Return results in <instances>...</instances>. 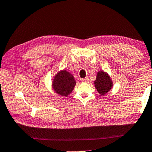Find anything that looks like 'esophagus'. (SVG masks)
Instances as JSON below:
<instances>
[{
	"label": "esophagus",
	"mask_w": 152,
	"mask_h": 152,
	"mask_svg": "<svg viewBox=\"0 0 152 152\" xmlns=\"http://www.w3.org/2000/svg\"><path fill=\"white\" fill-rule=\"evenodd\" d=\"M89 81H90V79H89L88 77H86L83 78V79H82L83 83H89Z\"/></svg>",
	"instance_id": "obj_1"
}]
</instances>
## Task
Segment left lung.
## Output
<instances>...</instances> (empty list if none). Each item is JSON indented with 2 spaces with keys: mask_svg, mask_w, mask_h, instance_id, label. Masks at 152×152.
Instances as JSON below:
<instances>
[{
  "mask_svg": "<svg viewBox=\"0 0 152 152\" xmlns=\"http://www.w3.org/2000/svg\"><path fill=\"white\" fill-rule=\"evenodd\" d=\"M94 87L101 95H105L113 88V83L109 74L104 71H99L96 80L94 81Z\"/></svg>",
  "mask_w": 152,
  "mask_h": 152,
  "instance_id": "left-lung-1",
  "label": "left lung"
}]
</instances>
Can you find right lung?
I'll use <instances>...</instances> for the list:
<instances>
[{
    "label": "right lung",
    "mask_w": 152,
    "mask_h": 152,
    "mask_svg": "<svg viewBox=\"0 0 152 152\" xmlns=\"http://www.w3.org/2000/svg\"><path fill=\"white\" fill-rule=\"evenodd\" d=\"M76 80L72 73L66 69L60 70L52 79V89L60 96H67L76 86Z\"/></svg>",
    "instance_id": "obj_1"
}]
</instances>
